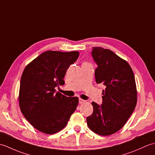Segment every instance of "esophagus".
I'll use <instances>...</instances> for the list:
<instances>
[{"mask_svg":"<svg viewBox=\"0 0 155 155\" xmlns=\"http://www.w3.org/2000/svg\"><path fill=\"white\" fill-rule=\"evenodd\" d=\"M85 102H86V101L82 99V98H79V103L80 104H83V103H85Z\"/></svg>","mask_w":155,"mask_h":155,"instance_id":"34e87169","label":"esophagus"}]
</instances>
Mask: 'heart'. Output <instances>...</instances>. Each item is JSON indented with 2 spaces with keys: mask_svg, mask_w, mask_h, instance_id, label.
<instances>
[{
  "mask_svg": "<svg viewBox=\"0 0 155 155\" xmlns=\"http://www.w3.org/2000/svg\"><path fill=\"white\" fill-rule=\"evenodd\" d=\"M85 63H86V62H85Z\"/></svg>",
  "mask_w": 155,
  "mask_h": 155,
  "instance_id": "b5f03b06",
  "label": "heart"
}]
</instances>
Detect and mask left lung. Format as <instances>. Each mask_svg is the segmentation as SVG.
<instances>
[{"label": "left lung", "instance_id": "8db88e82", "mask_svg": "<svg viewBox=\"0 0 155 155\" xmlns=\"http://www.w3.org/2000/svg\"><path fill=\"white\" fill-rule=\"evenodd\" d=\"M97 64L95 81L105 86L103 103L93 102V113L87 118L88 127L99 135L107 136L119 130L135 108L137 92L132 68L127 61L108 49L93 47Z\"/></svg>", "mask_w": 155, "mask_h": 155}]
</instances>
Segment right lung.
Here are the masks:
<instances>
[{
  "label": "right lung",
  "instance_id": "add662e5",
  "mask_svg": "<svg viewBox=\"0 0 155 155\" xmlns=\"http://www.w3.org/2000/svg\"><path fill=\"white\" fill-rule=\"evenodd\" d=\"M78 56V51H46L22 72L20 108L26 119L41 132L52 134L61 130L78 106V97H67L56 92L55 87L64 84L66 72Z\"/></svg>",
  "mask_w": 155,
  "mask_h": 155
}]
</instances>
